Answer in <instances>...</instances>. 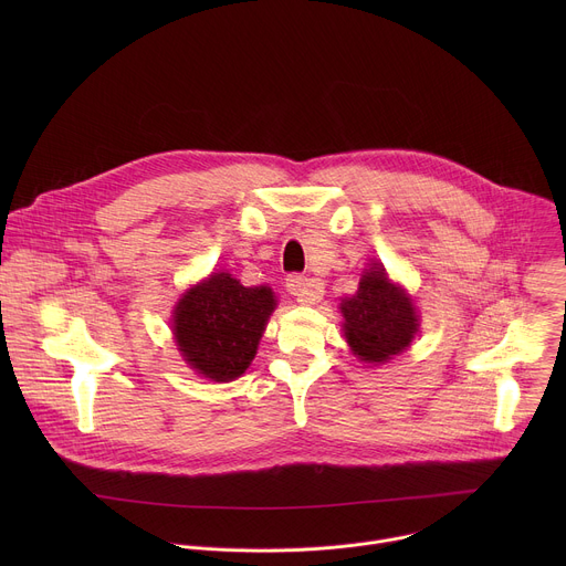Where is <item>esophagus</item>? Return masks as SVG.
Wrapping results in <instances>:
<instances>
[{"instance_id": "esophagus-1", "label": "esophagus", "mask_w": 566, "mask_h": 566, "mask_svg": "<svg viewBox=\"0 0 566 566\" xmlns=\"http://www.w3.org/2000/svg\"><path fill=\"white\" fill-rule=\"evenodd\" d=\"M286 291L291 295L297 297L300 304H317L322 300V295H325V286H322L319 280H313V277H306V275H289L286 277Z\"/></svg>"}]
</instances>
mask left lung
Segmentation results:
<instances>
[{"mask_svg":"<svg viewBox=\"0 0 566 566\" xmlns=\"http://www.w3.org/2000/svg\"><path fill=\"white\" fill-rule=\"evenodd\" d=\"M345 336L363 360L380 363L406 349L419 332L412 300L396 289L385 269H369L356 295L340 304Z\"/></svg>","mask_w":566,"mask_h":566,"instance_id":"1","label":"left lung"}]
</instances>
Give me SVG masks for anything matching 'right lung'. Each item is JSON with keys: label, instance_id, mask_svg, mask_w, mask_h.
I'll use <instances>...</instances> for the list:
<instances>
[{"label": "right lung", "instance_id": "right-lung-1", "mask_svg": "<svg viewBox=\"0 0 566 566\" xmlns=\"http://www.w3.org/2000/svg\"><path fill=\"white\" fill-rule=\"evenodd\" d=\"M275 308L269 286H241L214 273L177 304L175 338L186 363L201 376L228 382L247 371Z\"/></svg>", "mask_w": 566, "mask_h": 566}]
</instances>
